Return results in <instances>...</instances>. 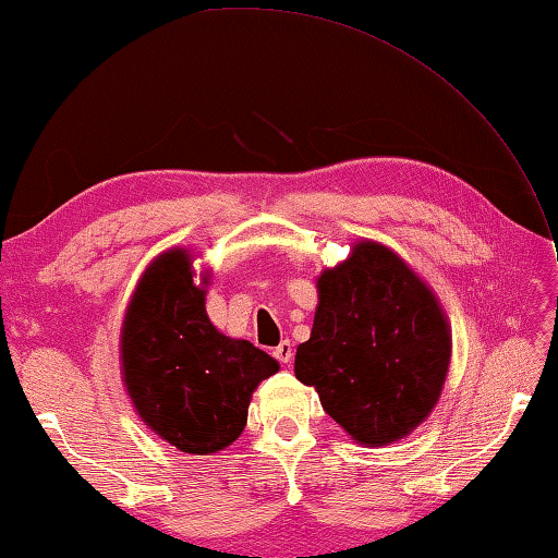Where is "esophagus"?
Returning a JSON list of instances; mask_svg holds the SVG:
<instances>
[{
  "instance_id": "1",
  "label": "esophagus",
  "mask_w": 558,
  "mask_h": 558,
  "mask_svg": "<svg viewBox=\"0 0 558 558\" xmlns=\"http://www.w3.org/2000/svg\"><path fill=\"white\" fill-rule=\"evenodd\" d=\"M274 357H277L281 365H289L291 360H294V345H291L289 340H281V343L274 348Z\"/></svg>"
}]
</instances>
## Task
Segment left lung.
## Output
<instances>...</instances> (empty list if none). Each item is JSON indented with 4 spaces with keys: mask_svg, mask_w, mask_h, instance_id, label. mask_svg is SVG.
<instances>
[{
    "mask_svg": "<svg viewBox=\"0 0 558 558\" xmlns=\"http://www.w3.org/2000/svg\"><path fill=\"white\" fill-rule=\"evenodd\" d=\"M294 373L353 441L389 446L432 414L451 365V324L432 287L387 244L357 240L320 271Z\"/></svg>",
    "mask_w": 558,
    "mask_h": 558,
    "instance_id": "obj_1",
    "label": "left lung"
}]
</instances>
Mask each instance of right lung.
<instances>
[{
    "label": "right lung",
    "mask_w": 558,
    "mask_h": 558,
    "mask_svg": "<svg viewBox=\"0 0 558 558\" xmlns=\"http://www.w3.org/2000/svg\"><path fill=\"white\" fill-rule=\"evenodd\" d=\"M208 274L195 284L189 250L144 269L120 333L122 383L134 412L183 453L210 456L240 438L252 392L279 363L250 340L220 333L205 314Z\"/></svg>",
    "instance_id": "right-lung-1"
}]
</instances>
